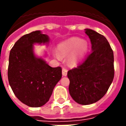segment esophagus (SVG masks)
I'll list each match as a JSON object with an SVG mask.
<instances>
[{"mask_svg": "<svg viewBox=\"0 0 126 126\" xmlns=\"http://www.w3.org/2000/svg\"><path fill=\"white\" fill-rule=\"evenodd\" d=\"M67 75V70L65 68H63L62 69V75L63 77H66Z\"/></svg>", "mask_w": 126, "mask_h": 126, "instance_id": "1", "label": "esophagus"}]
</instances>
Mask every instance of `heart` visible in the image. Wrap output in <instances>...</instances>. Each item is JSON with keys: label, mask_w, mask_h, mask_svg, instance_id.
<instances>
[{"label": "heart", "mask_w": 126, "mask_h": 126, "mask_svg": "<svg viewBox=\"0 0 126 126\" xmlns=\"http://www.w3.org/2000/svg\"><path fill=\"white\" fill-rule=\"evenodd\" d=\"M58 51H55L53 55L57 59H61V55H69L74 51L68 59V63L70 65H75L78 63L81 57L88 49V42L85 40H80L78 37H73L59 44Z\"/></svg>", "instance_id": "b5f03b06"}]
</instances>
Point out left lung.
Here are the masks:
<instances>
[{
    "instance_id": "obj_1",
    "label": "left lung",
    "mask_w": 126,
    "mask_h": 126,
    "mask_svg": "<svg viewBox=\"0 0 126 126\" xmlns=\"http://www.w3.org/2000/svg\"><path fill=\"white\" fill-rule=\"evenodd\" d=\"M92 44V52L82 63L69 70V94L80 105H90L103 97L114 76V54L107 38L89 29H85Z\"/></svg>"
}]
</instances>
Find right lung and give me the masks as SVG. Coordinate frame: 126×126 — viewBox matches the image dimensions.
Returning <instances> with one entry per match:
<instances>
[{"instance_id": "add662e5", "label": "right lung", "mask_w": 126, "mask_h": 126, "mask_svg": "<svg viewBox=\"0 0 126 126\" xmlns=\"http://www.w3.org/2000/svg\"><path fill=\"white\" fill-rule=\"evenodd\" d=\"M49 36L36 31L21 36L10 50L8 78L14 94L31 107H40L51 97L62 77L60 67H51L33 51L34 44H48Z\"/></svg>"}]
</instances>
